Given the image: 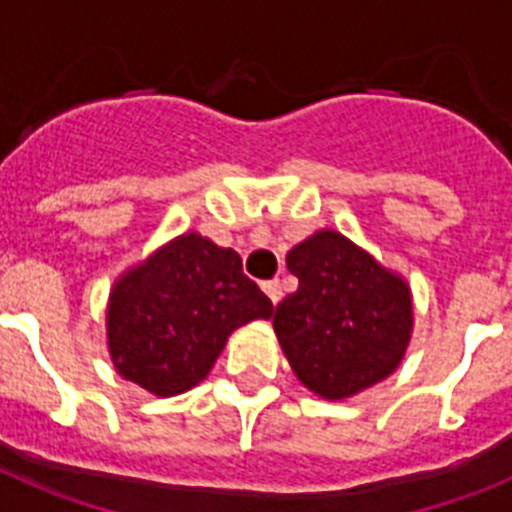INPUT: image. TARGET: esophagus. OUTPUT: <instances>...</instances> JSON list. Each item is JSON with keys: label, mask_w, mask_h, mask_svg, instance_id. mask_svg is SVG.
<instances>
[{"label": "esophagus", "mask_w": 512, "mask_h": 512, "mask_svg": "<svg viewBox=\"0 0 512 512\" xmlns=\"http://www.w3.org/2000/svg\"><path fill=\"white\" fill-rule=\"evenodd\" d=\"M264 293L269 295V301H272L274 306H277V303L282 301V285H280V280L264 282Z\"/></svg>", "instance_id": "1"}]
</instances>
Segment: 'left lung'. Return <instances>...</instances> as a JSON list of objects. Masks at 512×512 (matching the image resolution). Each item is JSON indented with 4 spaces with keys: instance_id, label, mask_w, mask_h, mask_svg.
Wrapping results in <instances>:
<instances>
[{
    "instance_id": "obj_1",
    "label": "left lung",
    "mask_w": 512,
    "mask_h": 512,
    "mask_svg": "<svg viewBox=\"0 0 512 512\" xmlns=\"http://www.w3.org/2000/svg\"><path fill=\"white\" fill-rule=\"evenodd\" d=\"M285 261L298 290L272 324L303 387L345 400L390 377L413 332L408 282L335 230L308 235Z\"/></svg>"
}]
</instances>
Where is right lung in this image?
<instances>
[{
  "instance_id": "right-lung-1",
  "label": "right lung",
  "mask_w": 512,
  "mask_h": 512,
  "mask_svg": "<svg viewBox=\"0 0 512 512\" xmlns=\"http://www.w3.org/2000/svg\"><path fill=\"white\" fill-rule=\"evenodd\" d=\"M272 311L238 253L185 232L114 280L107 348L120 377L172 398L209 377L235 329Z\"/></svg>"
}]
</instances>
